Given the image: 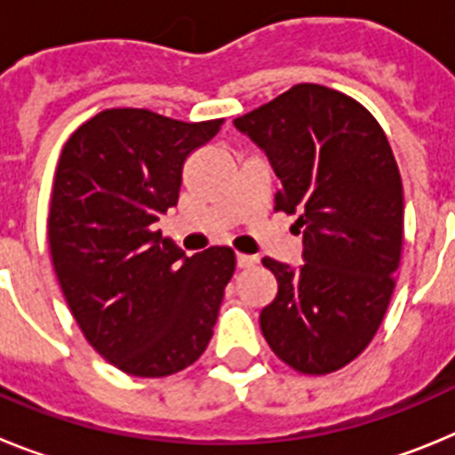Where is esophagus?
<instances>
[{"label": "esophagus", "mask_w": 455, "mask_h": 455, "mask_svg": "<svg viewBox=\"0 0 455 455\" xmlns=\"http://www.w3.org/2000/svg\"><path fill=\"white\" fill-rule=\"evenodd\" d=\"M257 264V257H252V255H236V267L239 268H251V267H255Z\"/></svg>", "instance_id": "34e87169"}]
</instances>
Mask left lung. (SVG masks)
Masks as SVG:
<instances>
[{"instance_id":"1","label":"left lung","mask_w":455,"mask_h":455,"mask_svg":"<svg viewBox=\"0 0 455 455\" xmlns=\"http://www.w3.org/2000/svg\"><path fill=\"white\" fill-rule=\"evenodd\" d=\"M235 124L280 180L275 212L299 214L303 230L299 268L262 259L277 280L264 339L296 371H337L369 347L396 284L403 184L387 136L357 100L319 84H296Z\"/></svg>"}]
</instances>
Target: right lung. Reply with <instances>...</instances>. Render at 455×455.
<instances>
[{"label":"right lung","instance_id":"right-lung-1","mask_svg":"<svg viewBox=\"0 0 455 455\" xmlns=\"http://www.w3.org/2000/svg\"><path fill=\"white\" fill-rule=\"evenodd\" d=\"M220 124L107 108L61 150L47 219L52 264L88 344L130 376L182 371L214 335L235 251L187 257L155 223L178 204L187 156Z\"/></svg>","mask_w":455,"mask_h":455}]
</instances>
